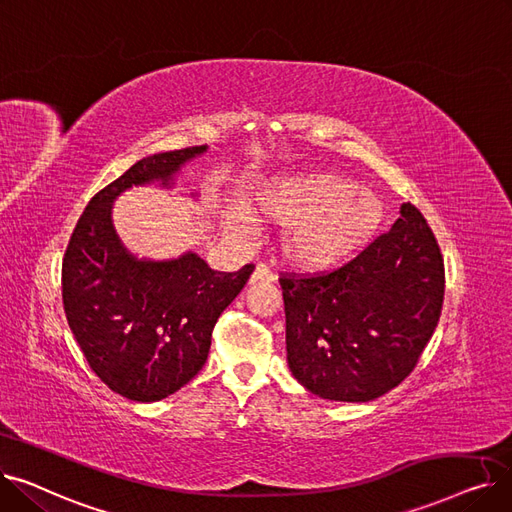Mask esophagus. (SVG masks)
<instances>
[{"instance_id": "1", "label": "esophagus", "mask_w": 512, "mask_h": 512, "mask_svg": "<svg viewBox=\"0 0 512 512\" xmlns=\"http://www.w3.org/2000/svg\"><path fill=\"white\" fill-rule=\"evenodd\" d=\"M249 282L251 284H259V282H263V284H270V282H274V274L267 270L265 265H257L255 270H253V274H251V278H249Z\"/></svg>"}]
</instances>
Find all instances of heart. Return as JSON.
<instances>
[{
	"label": "heart",
	"mask_w": 512,
	"mask_h": 512,
	"mask_svg": "<svg viewBox=\"0 0 512 512\" xmlns=\"http://www.w3.org/2000/svg\"><path fill=\"white\" fill-rule=\"evenodd\" d=\"M242 207L251 218L282 224V259L309 274L334 270L355 255L384 220L378 195L328 170L265 178ZM230 228L238 232L234 224Z\"/></svg>",
	"instance_id": "heart-1"
}]
</instances>
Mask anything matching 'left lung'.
<instances>
[{"label": "left lung", "mask_w": 512, "mask_h": 512, "mask_svg": "<svg viewBox=\"0 0 512 512\" xmlns=\"http://www.w3.org/2000/svg\"><path fill=\"white\" fill-rule=\"evenodd\" d=\"M286 359L319 398L369 402L396 388L432 338L444 261L421 211L405 203L390 232L340 270L280 278Z\"/></svg>", "instance_id": "left-lung-1"}]
</instances>
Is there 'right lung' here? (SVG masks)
<instances>
[{"mask_svg":"<svg viewBox=\"0 0 512 512\" xmlns=\"http://www.w3.org/2000/svg\"><path fill=\"white\" fill-rule=\"evenodd\" d=\"M207 145L139 159L99 191L70 236L62 263L68 326L97 378L128 400L157 402L203 369L211 330L253 274L215 272L195 251L137 257L114 226V203L132 186L174 188ZM199 199L201 193L188 195Z\"/></svg>","mask_w":512,"mask_h":512,"instance_id":"obj_1","label":"right lung"}]
</instances>
